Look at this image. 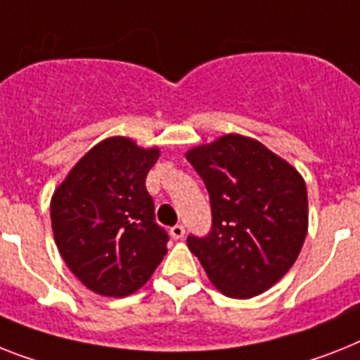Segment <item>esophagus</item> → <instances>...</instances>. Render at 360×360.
Listing matches in <instances>:
<instances>
[{
	"label": "esophagus",
	"mask_w": 360,
	"mask_h": 360,
	"mask_svg": "<svg viewBox=\"0 0 360 360\" xmlns=\"http://www.w3.org/2000/svg\"><path fill=\"white\" fill-rule=\"evenodd\" d=\"M186 236V228L182 226V224H176V226H173L171 228V237H173V239H182V237Z\"/></svg>",
	"instance_id": "obj_1"
}]
</instances>
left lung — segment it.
Listing matches in <instances>:
<instances>
[{
	"label": "left lung",
	"instance_id": "obj_1",
	"mask_svg": "<svg viewBox=\"0 0 360 360\" xmlns=\"http://www.w3.org/2000/svg\"><path fill=\"white\" fill-rule=\"evenodd\" d=\"M186 158L206 184L213 215L207 237H187L189 250L228 298L269 290L289 272L307 236L304 176L240 134L189 148Z\"/></svg>",
	"mask_w": 360,
	"mask_h": 360
}]
</instances>
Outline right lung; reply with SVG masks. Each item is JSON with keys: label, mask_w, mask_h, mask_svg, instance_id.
Wrapping results in <instances>:
<instances>
[{"label": "right lung", "mask_w": 360, "mask_h": 360, "mask_svg": "<svg viewBox=\"0 0 360 360\" xmlns=\"http://www.w3.org/2000/svg\"><path fill=\"white\" fill-rule=\"evenodd\" d=\"M160 148L112 136L73 165L51 197V228L68 269L86 289L124 298L141 289L167 254L145 178Z\"/></svg>", "instance_id": "add662e5"}]
</instances>
